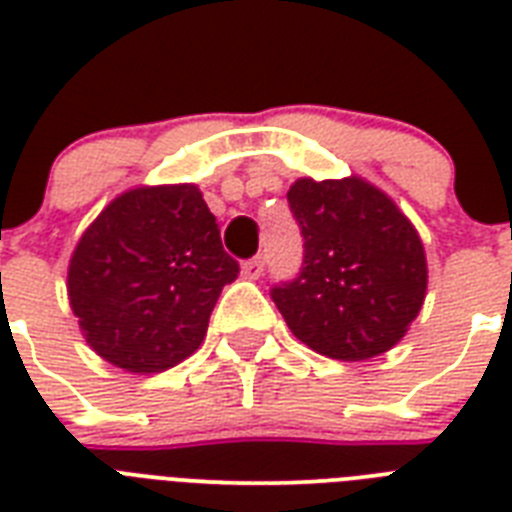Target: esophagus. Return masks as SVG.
Segmentation results:
<instances>
[{
  "instance_id": "esophagus-1",
  "label": "esophagus",
  "mask_w": 512,
  "mask_h": 512,
  "mask_svg": "<svg viewBox=\"0 0 512 512\" xmlns=\"http://www.w3.org/2000/svg\"><path fill=\"white\" fill-rule=\"evenodd\" d=\"M263 268H265V260L260 255L252 257V260H247V263L241 265V276L249 281H257L260 276H263Z\"/></svg>"
}]
</instances>
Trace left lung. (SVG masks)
Returning <instances> with one entry per match:
<instances>
[{
    "mask_svg": "<svg viewBox=\"0 0 512 512\" xmlns=\"http://www.w3.org/2000/svg\"><path fill=\"white\" fill-rule=\"evenodd\" d=\"M287 199L305 239L303 268L271 297L292 335L337 361L393 348L428 292V260L412 220L358 175L300 177Z\"/></svg>",
    "mask_w": 512,
    "mask_h": 512,
    "instance_id": "obj_1",
    "label": "left lung"
}]
</instances>
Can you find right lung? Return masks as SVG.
Returning a JSON list of instances; mask_svg holds the SVG:
<instances>
[{
	"instance_id": "obj_1",
	"label": "right lung",
	"mask_w": 512,
	"mask_h": 512,
	"mask_svg": "<svg viewBox=\"0 0 512 512\" xmlns=\"http://www.w3.org/2000/svg\"><path fill=\"white\" fill-rule=\"evenodd\" d=\"M239 263L193 183L138 185L116 196L76 241L68 303L84 340L132 374L164 372L204 342Z\"/></svg>"
}]
</instances>
